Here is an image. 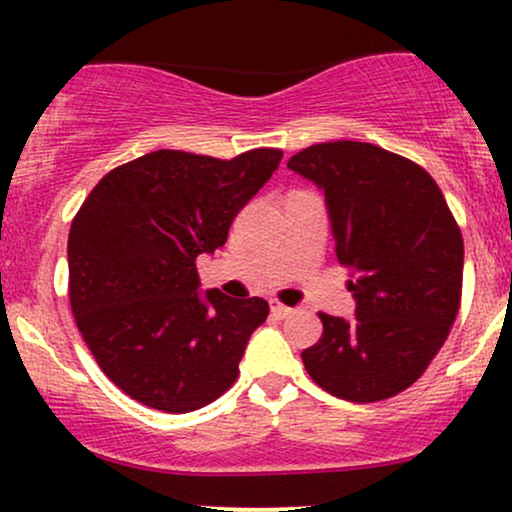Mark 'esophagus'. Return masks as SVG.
Instances as JSON below:
<instances>
[{"instance_id": "34e87169", "label": "esophagus", "mask_w": 512, "mask_h": 512, "mask_svg": "<svg viewBox=\"0 0 512 512\" xmlns=\"http://www.w3.org/2000/svg\"><path fill=\"white\" fill-rule=\"evenodd\" d=\"M293 313V308H289V305H281L279 301H272V315L276 317V320H284V317H289Z\"/></svg>"}]
</instances>
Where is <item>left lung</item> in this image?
<instances>
[{
    "label": "left lung",
    "instance_id": "obj_1",
    "mask_svg": "<svg viewBox=\"0 0 512 512\" xmlns=\"http://www.w3.org/2000/svg\"><path fill=\"white\" fill-rule=\"evenodd\" d=\"M289 168L325 192L356 298L354 320L320 313L325 330L303 366L339 399L395 397L424 375L460 310V226L424 168L375 144H313Z\"/></svg>",
    "mask_w": 512,
    "mask_h": 512
}]
</instances>
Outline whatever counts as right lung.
Segmentation results:
<instances>
[{
  "label": "right lung",
  "mask_w": 512,
  "mask_h": 512,
  "mask_svg": "<svg viewBox=\"0 0 512 512\" xmlns=\"http://www.w3.org/2000/svg\"><path fill=\"white\" fill-rule=\"evenodd\" d=\"M281 156L252 149L221 161L151 151L110 170L76 211L69 303L93 358L125 395L185 414L236 383L269 303L216 289L202 296L197 257L226 243Z\"/></svg>",
  "instance_id": "right-lung-1"
}]
</instances>
